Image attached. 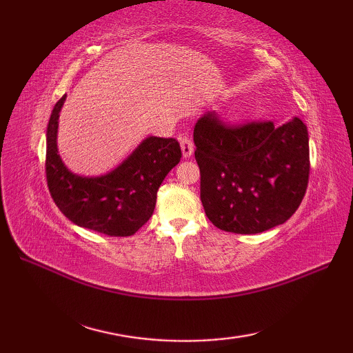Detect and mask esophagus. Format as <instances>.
Masks as SVG:
<instances>
[{"label": "esophagus", "instance_id": "obj_1", "mask_svg": "<svg viewBox=\"0 0 353 353\" xmlns=\"http://www.w3.org/2000/svg\"><path fill=\"white\" fill-rule=\"evenodd\" d=\"M181 148H182V154H183L185 159H186V157H191L192 153H194V144H192L191 138L182 137L181 138Z\"/></svg>", "mask_w": 353, "mask_h": 353}]
</instances>
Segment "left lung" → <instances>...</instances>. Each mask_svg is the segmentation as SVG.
<instances>
[{
	"instance_id": "left-lung-1",
	"label": "left lung",
	"mask_w": 353,
	"mask_h": 353,
	"mask_svg": "<svg viewBox=\"0 0 353 353\" xmlns=\"http://www.w3.org/2000/svg\"><path fill=\"white\" fill-rule=\"evenodd\" d=\"M200 199L214 226L261 234L287 221L310 177V139L302 119L223 124L206 112L194 127Z\"/></svg>"
}]
</instances>
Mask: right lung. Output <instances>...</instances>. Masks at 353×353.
<instances>
[{
  "instance_id": "add662e5",
  "label": "right lung",
  "mask_w": 353,
  "mask_h": 353,
  "mask_svg": "<svg viewBox=\"0 0 353 353\" xmlns=\"http://www.w3.org/2000/svg\"><path fill=\"white\" fill-rule=\"evenodd\" d=\"M66 95L56 103L47 127V172L52 200L66 219L109 236H130L153 215L157 190L181 162L174 138L148 137L106 174L88 177L68 170L57 150L59 114Z\"/></svg>"
}]
</instances>
